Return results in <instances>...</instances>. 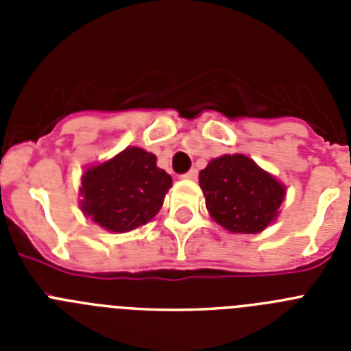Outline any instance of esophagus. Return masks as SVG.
<instances>
[{"label":"esophagus","mask_w":351,"mask_h":351,"mask_svg":"<svg viewBox=\"0 0 351 351\" xmlns=\"http://www.w3.org/2000/svg\"><path fill=\"white\" fill-rule=\"evenodd\" d=\"M197 176H198L197 170L191 169V170H188L186 173H182V179H190V181H195V179H197Z\"/></svg>","instance_id":"esophagus-1"}]
</instances>
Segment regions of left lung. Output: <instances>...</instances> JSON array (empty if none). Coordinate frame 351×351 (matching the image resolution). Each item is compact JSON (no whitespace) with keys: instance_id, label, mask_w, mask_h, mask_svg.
I'll return each instance as SVG.
<instances>
[{"instance_id":"8db88e82","label":"left lung","mask_w":351,"mask_h":351,"mask_svg":"<svg viewBox=\"0 0 351 351\" xmlns=\"http://www.w3.org/2000/svg\"><path fill=\"white\" fill-rule=\"evenodd\" d=\"M198 181L210 218L232 234L265 230L285 198V186L244 154L214 158Z\"/></svg>"}]
</instances>
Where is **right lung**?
Wrapping results in <instances>:
<instances>
[{
    "label": "right lung",
    "mask_w": 351,
    "mask_h": 351,
    "mask_svg": "<svg viewBox=\"0 0 351 351\" xmlns=\"http://www.w3.org/2000/svg\"><path fill=\"white\" fill-rule=\"evenodd\" d=\"M84 216L108 232L135 230L154 218L172 186V178L156 167V156L141 147H126L80 179Z\"/></svg>",
    "instance_id": "1"
}]
</instances>
